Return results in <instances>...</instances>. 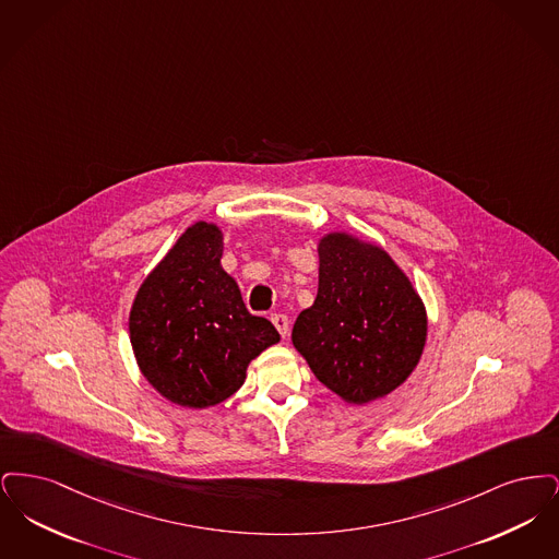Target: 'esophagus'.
<instances>
[{
    "label": "esophagus",
    "mask_w": 559,
    "mask_h": 559,
    "mask_svg": "<svg viewBox=\"0 0 559 559\" xmlns=\"http://www.w3.org/2000/svg\"><path fill=\"white\" fill-rule=\"evenodd\" d=\"M272 324L276 326V331L281 333V337H287L289 335V319L285 314H272L270 317Z\"/></svg>",
    "instance_id": "1"
}]
</instances>
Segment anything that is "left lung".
<instances>
[{
    "label": "left lung",
    "mask_w": 559,
    "mask_h": 559,
    "mask_svg": "<svg viewBox=\"0 0 559 559\" xmlns=\"http://www.w3.org/2000/svg\"><path fill=\"white\" fill-rule=\"evenodd\" d=\"M317 249L319 293L293 324V346L347 404L385 399L421 360L426 304L377 242L335 230Z\"/></svg>",
    "instance_id": "1"
}]
</instances>
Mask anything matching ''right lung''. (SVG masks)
I'll use <instances>...</instances> for the list:
<instances>
[{"instance_id":"add662e5","label":"right lung","mask_w":559,"mask_h":559,"mask_svg":"<svg viewBox=\"0 0 559 559\" xmlns=\"http://www.w3.org/2000/svg\"><path fill=\"white\" fill-rule=\"evenodd\" d=\"M222 228L194 222L142 281L130 342L144 379L171 404L207 408L230 399L247 367L281 342L270 320L249 314L222 267Z\"/></svg>"}]
</instances>
